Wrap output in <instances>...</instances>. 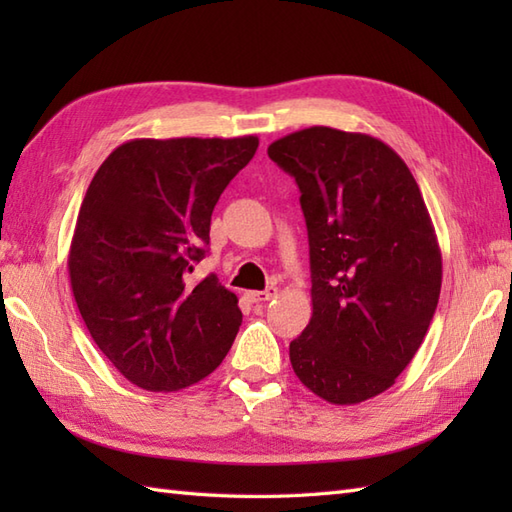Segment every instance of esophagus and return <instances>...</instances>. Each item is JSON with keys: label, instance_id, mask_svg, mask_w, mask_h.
<instances>
[{"label": "esophagus", "instance_id": "1", "mask_svg": "<svg viewBox=\"0 0 512 512\" xmlns=\"http://www.w3.org/2000/svg\"><path fill=\"white\" fill-rule=\"evenodd\" d=\"M277 288L275 286H270V288H266V290H262V292H248V299L253 301V303H264V301H270V299H275L277 297Z\"/></svg>", "mask_w": 512, "mask_h": 512}]
</instances>
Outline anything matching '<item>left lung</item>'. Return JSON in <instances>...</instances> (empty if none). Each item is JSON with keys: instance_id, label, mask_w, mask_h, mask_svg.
<instances>
[{"instance_id": "8db88e82", "label": "left lung", "mask_w": 512, "mask_h": 512, "mask_svg": "<svg viewBox=\"0 0 512 512\" xmlns=\"http://www.w3.org/2000/svg\"><path fill=\"white\" fill-rule=\"evenodd\" d=\"M295 176L308 226L312 319L290 363L312 394L358 405L383 394L422 345L442 288L436 228L394 149L308 127L268 147Z\"/></svg>"}]
</instances>
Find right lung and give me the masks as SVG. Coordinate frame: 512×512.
Returning <instances> with one entry per match:
<instances>
[{
    "label": "right lung",
    "mask_w": 512,
    "mask_h": 512,
    "mask_svg": "<svg viewBox=\"0 0 512 512\" xmlns=\"http://www.w3.org/2000/svg\"><path fill=\"white\" fill-rule=\"evenodd\" d=\"M257 147V136L134 138L94 173L70 244V286L94 343L136 387H191L231 350L237 297L215 275L191 273L217 200Z\"/></svg>",
    "instance_id": "right-lung-1"
}]
</instances>
